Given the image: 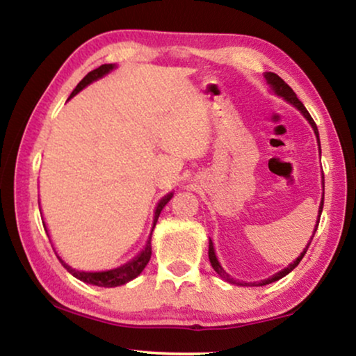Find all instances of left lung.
<instances>
[{
  "label": "left lung",
  "instance_id": "1",
  "mask_svg": "<svg viewBox=\"0 0 356 356\" xmlns=\"http://www.w3.org/2000/svg\"><path fill=\"white\" fill-rule=\"evenodd\" d=\"M264 79H266V82H268V85H269V90H271V92H273L274 95H277V97H280L282 99H285V102H287V103L292 104L293 108H297L298 111L302 113V116H303L305 119H307V121L309 122V126H312L314 135H316V140H318V149H319V154H321V142H319V132H318L316 124H314L313 118L309 116V113L307 111V108L303 106V103L300 102V99L297 98V95H295L293 90L290 88L289 85L285 83L284 80L277 76V74H274V72H264ZM321 184H323V197H321V203H319V208H318V221H316V226H314V229H313L312 238H309V242L307 243V247L303 248V252L300 253V257H298L297 259H295L293 263H290L287 268L280 269L279 273L273 274L271 277L259 280V282H245V280H235L234 277H230L226 271H224V268L221 266V263H219V259H218V257H216V250H214V243H213V240L209 238V245H208V257H209V263H211V266H213L214 271H216V273L219 274V276H221L224 280H226V282H229V284H235V285H240V287H259V285H266V284L276 282V280L282 279L284 276H287L289 273H292L293 269L298 266V263L302 261V258L305 257V253H307V250H308V247H309V243H312V240H313V237H314V232H316V229H318L319 218H321L323 207H324V174H321Z\"/></svg>",
  "mask_w": 356,
  "mask_h": 356
}]
</instances>
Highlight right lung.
<instances>
[{"mask_svg": "<svg viewBox=\"0 0 356 356\" xmlns=\"http://www.w3.org/2000/svg\"><path fill=\"white\" fill-rule=\"evenodd\" d=\"M116 67H118L116 64H103V66L97 67L95 71L88 72L87 76H85L77 83V87L74 88V92L71 93V97H69V98L76 97V95L79 92H82L85 87H88L90 83L97 82L98 79L104 77L106 74L114 71ZM172 197H174V192H169L168 195H164V197L158 202L156 208H154V213H153V224H152V230H149V235L147 238V243L143 245V248L140 250V253L137 254V257L130 259V261L124 263L118 268L108 269V271H79V269H74V268L69 266V264L64 261V259L56 253L58 259L61 261L63 266L72 274L74 277H77L79 280H82V282H85V284H92V285H98V287H108L109 289V287H119V285H124V284L130 282V280L142 274L145 266H147L148 261H149V258H152V235H153V230H154V227H156L158 218H159V214H161L163 208L166 207V204L169 203V200H171ZM42 221H43V218H42ZM43 227L48 234V227H47V224H44V221H43ZM48 237H49V234H48Z\"/></svg>", "mask_w": 356, "mask_h": 356, "instance_id": "right-lung-1", "label": "right lung"}]
</instances>
